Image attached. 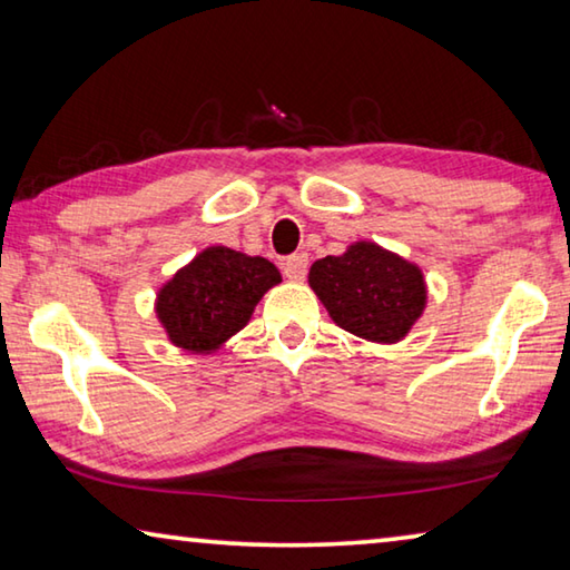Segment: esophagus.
Wrapping results in <instances>:
<instances>
[{
    "mask_svg": "<svg viewBox=\"0 0 570 570\" xmlns=\"http://www.w3.org/2000/svg\"><path fill=\"white\" fill-rule=\"evenodd\" d=\"M284 276L288 278V282H304L306 276V268H308V256L306 254H294L284 258Z\"/></svg>",
    "mask_w": 570,
    "mask_h": 570,
    "instance_id": "esophagus-1",
    "label": "esophagus"
}]
</instances>
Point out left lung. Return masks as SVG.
I'll list each match as a JSON object with an SVG mask.
<instances>
[{
  "mask_svg": "<svg viewBox=\"0 0 570 570\" xmlns=\"http://www.w3.org/2000/svg\"><path fill=\"white\" fill-rule=\"evenodd\" d=\"M308 286L336 326L380 344L407 336L428 302L420 268L370 240L314 262Z\"/></svg>",
  "mask_w": 570,
  "mask_h": 570,
  "instance_id": "1",
  "label": "left lung"
}]
</instances>
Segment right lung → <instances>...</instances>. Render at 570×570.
I'll list each match as a JSON object with an SVG mask.
<instances>
[{
    "label": "right lung",
    "instance_id": "right-lung-1",
    "mask_svg": "<svg viewBox=\"0 0 570 570\" xmlns=\"http://www.w3.org/2000/svg\"><path fill=\"white\" fill-rule=\"evenodd\" d=\"M278 282L282 274L266 258L210 246L160 288L156 314L173 344L208 354L244 330L254 306Z\"/></svg>",
    "mask_w": 570,
    "mask_h": 570
}]
</instances>
